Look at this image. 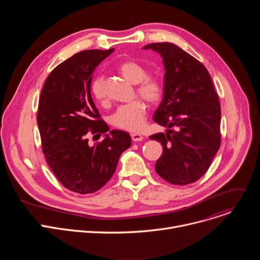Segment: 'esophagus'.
<instances>
[{
  "label": "esophagus",
  "instance_id": "34e87169",
  "mask_svg": "<svg viewBox=\"0 0 260 260\" xmlns=\"http://www.w3.org/2000/svg\"><path fill=\"white\" fill-rule=\"evenodd\" d=\"M131 136H132V140L134 142H139V141H142L144 139L143 136L141 134H138V133H133V134H131Z\"/></svg>",
  "mask_w": 260,
  "mask_h": 260
}]
</instances>
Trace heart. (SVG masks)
<instances>
[{
	"mask_svg": "<svg viewBox=\"0 0 260 260\" xmlns=\"http://www.w3.org/2000/svg\"><path fill=\"white\" fill-rule=\"evenodd\" d=\"M117 72L129 83L137 84L138 94L148 103H157L164 92L160 80L153 76H147L144 67L134 60H123L116 67ZM91 93L94 100L101 104L107 102V94L104 88V81L101 77H96L91 84ZM146 105L140 101H134L131 104L123 105L111 116V122L114 126L128 132L140 131L146 118Z\"/></svg>",
	"mask_w": 260,
	"mask_h": 260,
	"instance_id": "obj_1",
	"label": "heart"
}]
</instances>
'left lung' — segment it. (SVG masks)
Instances as JSON below:
<instances>
[{"label":"left lung","mask_w":260,"mask_h":260,"mask_svg":"<svg viewBox=\"0 0 260 260\" xmlns=\"http://www.w3.org/2000/svg\"><path fill=\"white\" fill-rule=\"evenodd\" d=\"M143 49L159 53L166 71L153 120L168 129L149 137L164 148L155 171L171 184H190L208 171L220 147L218 95L205 66L179 46L162 42Z\"/></svg>","instance_id":"8db88e82"}]
</instances>
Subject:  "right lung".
Returning <instances> with one entry per match:
<instances>
[{
	"label": "right lung",
	"instance_id": "add662e5",
	"mask_svg": "<svg viewBox=\"0 0 260 260\" xmlns=\"http://www.w3.org/2000/svg\"><path fill=\"white\" fill-rule=\"evenodd\" d=\"M114 51L84 50L58 64L47 77L39 100L38 123L46 161L58 181L80 194L101 189L113 176L131 136L100 119L90 93L94 69ZM105 133L90 146L87 134Z\"/></svg>",
	"mask_w": 260,
	"mask_h": 260
}]
</instances>
